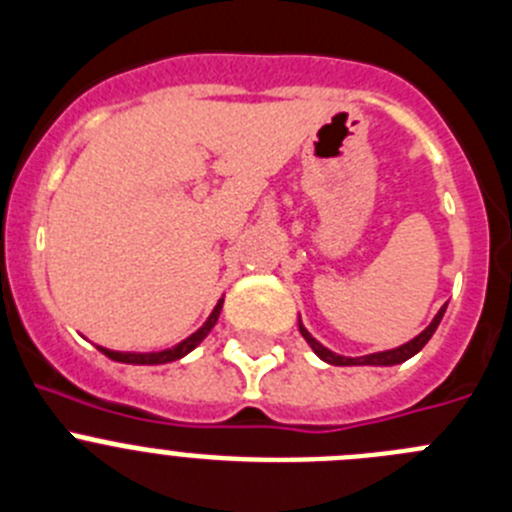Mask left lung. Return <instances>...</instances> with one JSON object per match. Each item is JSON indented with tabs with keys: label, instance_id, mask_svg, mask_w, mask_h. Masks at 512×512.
Wrapping results in <instances>:
<instances>
[{
	"label": "left lung",
	"instance_id": "left-lung-1",
	"mask_svg": "<svg viewBox=\"0 0 512 512\" xmlns=\"http://www.w3.org/2000/svg\"><path fill=\"white\" fill-rule=\"evenodd\" d=\"M444 311H446V306L441 308L439 313H436L434 321H431V324H428L426 329H423L421 334L416 336V339H411V342L403 344V347H398V349H388V352L367 354V357H342V354L329 352V349L321 347V344L316 342V339H313V336L308 334V331L303 329L301 324H298V329H301L303 339H306V342L311 344L313 352L319 354V357L324 359V362H329V365H336V367H349V365H382V367H390V365H400V362H405V359H411L413 354H418V352H421L423 347H426L428 339H431V336H434L436 326L441 324V316H444Z\"/></svg>",
	"mask_w": 512,
	"mask_h": 512
}]
</instances>
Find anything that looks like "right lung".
<instances>
[{
  "instance_id": "right-lung-1",
  "label": "right lung",
  "mask_w": 512,
  "mask_h": 512,
  "mask_svg": "<svg viewBox=\"0 0 512 512\" xmlns=\"http://www.w3.org/2000/svg\"><path fill=\"white\" fill-rule=\"evenodd\" d=\"M222 303L224 301L216 303V308H214V311H211L209 321H206V324L201 326V329L196 331V334H191V336H188V339H183V342L176 344V347H173V349H163V352H147V354H142V352H112V349L99 347V352L107 354V357L114 359V362H127V365H165V362H176V359L186 357V354L191 352L193 347H199V344L204 342L206 334H209V331L214 329L216 319H219Z\"/></svg>"
}]
</instances>
